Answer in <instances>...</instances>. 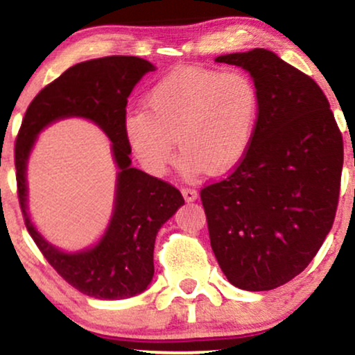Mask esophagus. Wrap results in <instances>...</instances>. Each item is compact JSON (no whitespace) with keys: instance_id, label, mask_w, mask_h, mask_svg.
<instances>
[{"instance_id":"1","label":"esophagus","mask_w":355,"mask_h":355,"mask_svg":"<svg viewBox=\"0 0 355 355\" xmlns=\"http://www.w3.org/2000/svg\"><path fill=\"white\" fill-rule=\"evenodd\" d=\"M182 196H184V199L187 202L194 201V199H198V191L194 189V187H182Z\"/></svg>"}]
</instances>
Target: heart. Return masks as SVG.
Masks as SVG:
<instances>
[{
  "mask_svg": "<svg viewBox=\"0 0 355 355\" xmlns=\"http://www.w3.org/2000/svg\"><path fill=\"white\" fill-rule=\"evenodd\" d=\"M259 114V89L245 71L181 68L148 91L144 111L129 112L124 131L149 173H166L176 139L186 173L218 174L245 156Z\"/></svg>",
  "mask_w": 355,
  "mask_h": 355,
  "instance_id": "heart-1",
  "label": "heart"
}]
</instances>
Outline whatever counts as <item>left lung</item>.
Masks as SVG:
<instances>
[{
	"label": "left lung",
	"mask_w": 355,
	"mask_h": 355,
	"mask_svg": "<svg viewBox=\"0 0 355 355\" xmlns=\"http://www.w3.org/2000/svg\"><path fill=\"white\" fill-rule=\"evenodd\" d=\"M216 61L251 73L261 114L245 156L201 189L211 248L232 286L276 289L309 266L334 224L343 135L318 83L277 54Z\"/></svg>",
	"instance_id": "obj_1"
}]
</instances>
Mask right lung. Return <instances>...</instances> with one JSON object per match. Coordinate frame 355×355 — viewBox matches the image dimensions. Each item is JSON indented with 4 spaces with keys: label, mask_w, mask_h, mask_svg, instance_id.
Returning a JSON list of instances; mask_svg holds the SVG:
<instances>
[{
    "label": "right lung",
    "mask_w": 355,
    "mask_h": 355,
    "mask_svg": "<svg viewBox=\"0 0 355 355\" xmlns=\"http://www.w3.org/2000/svg\"><path fill=\"white\" fill-rule=\"evenodd\" d=\"M154 66L137 56H106L71 66L29 103L15 143L16 186L29 236L60 276L96 299H124L143 293L154 276V241L184 198L173 184L131 168L124 131L128 96ZM94 120L113 143L120 168L116 207L107 234L96 248L64 254L35 232L26 212V161L35 135L60 117Z\"/></svg>",
    "instance_id": "add662e5"
}]
</instances>
